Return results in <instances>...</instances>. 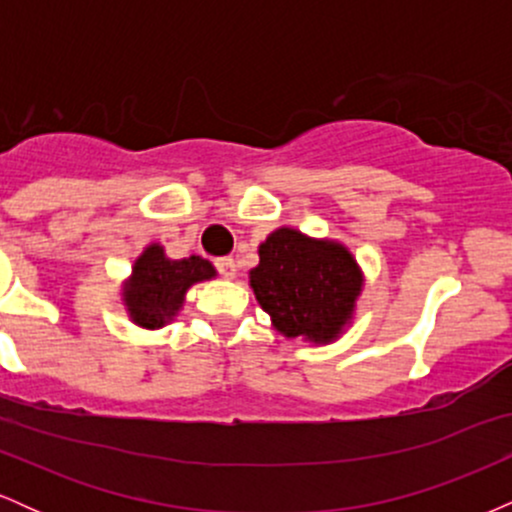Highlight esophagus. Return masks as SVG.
<instances>
[{"label": "esophagus", "mask_w": 512, "mask_h": 512, "mask_svg": "<svg viewBox=\"0 0 512 512\" xmlns=\"http://www.w3.org/2000/svg\"><path fill=\"white\" fill-rule=\"evenodd\" d=\"M214 264H216V269H219V274L226 276V279H233L238 272L236 260H233V257H219V260H214Z\"/></svg>", "instance_id": "obj_1"}]
</instances>
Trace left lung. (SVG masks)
Listing matches in <instances>:
<instances>
[{
  "label": "left lung",
  "instance_id": "1",
  "mask_svg": "<svg viewBox=\"0 0 512 512\" xmlns=\"http://www.w3.org/2000/svg\"><path fill=\"white\" fill-rule=\"evenodd\" d=\"M257 252L260 264L250 272V286L276 332L313 344L334 342L354 317L363 289L349 248L284 226L269 233Z\"/></svg>",
  "mask_w": 512,
  "mask_h": 512
}]
</instances>
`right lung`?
Wrapping results in <instances>:
<instances>
[{"mask_svg":"<svg viewBox=\"0 0 512 512\" xmlns=\"http://www.w3.org/2000/svg\"><path fill=\"white\" fill-rule=\"evenodd\" d=\"M216 269L209 260L192 255L170 260L158 243H151L132 267V276L122 286V301L129 320L146 330L168 325L180 313L185 293L199 281L214 279Z\"/></svg>","mask_w":512,"mask_h":512,"instance_id":"obj_1","label":"right lung"}]
</instances>
